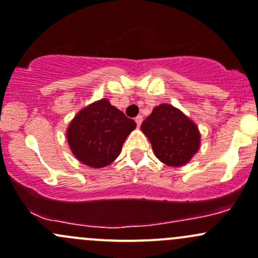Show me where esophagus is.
<instances>
[{"mask_svg":"<svg viewBox=\"0 0 258 258\" xmlns=\"http://www.w3.org/2000/svg\"><path fill=\"white\" fill-rule=\"evenodd\" d=\"M135 121H136L137 127L141 126V123H142V116H141V114H139V116H137L136 118H135Z\"/></svg>","mask_w":258,"mask_h":258,"instance_id":"obj_1","label":"esophagus"}]
</instances>
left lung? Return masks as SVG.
<instances>
[{
    "label": "left lung",
    "instance_id": "obj_1",
    "mask_svg": "<svg viewBox=\"0 0 258 258\" xmlns=\"http://www.w3.org/2000/svg\"><path fill=\"white\" fill-rule=\"evenodd\" d=\"M141 130L150 140L156 157L171 167L189 162L201 146L197 124L168 103L156 106L142 122Z\"/></svg>",
    "mask_w": 258,
    "mask_h": 258
}]
</instances>
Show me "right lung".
I'll list each match as a JSON object with an SVG mask.
<instances>
[{
	"instance_id": "add662e5",
	"label": "right lung",
	"mask_w": 258,
	"mask_h": 258,
	"mask_svg": "<svg viewBox=\"0 0 258 258\" xmlns=\"http://www.w3.org/2000/svg\"><path fill=\"white\" fill-rule=\"evenodd\" d=\"M135 128L134 119L127 118L107 98H102L74 117L67 127L66 139L81 163L102 168L118 157L124 140Z\"/></svg>"
}]
</instances>
